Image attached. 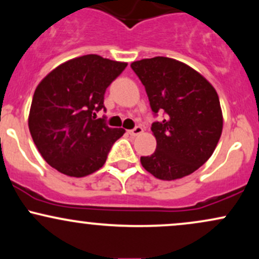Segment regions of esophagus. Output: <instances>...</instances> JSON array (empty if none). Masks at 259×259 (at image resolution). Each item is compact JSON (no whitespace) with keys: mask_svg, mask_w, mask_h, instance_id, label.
Listing matches in <instances>:
<instances>
[{"mask_svg":"<svg viewBox=\"0 0 259 259\" xmlns=\"http://www.w3.org/2000/svg\"><path fill=\"white\" fill-rule=\"evenodd\" d=\"M142 132H144V129L139 125V126H135L132 130H129V134L132 136H138V135H140V134H142Z\"/></svg>","mask_w":259,"mask_h":259,"instance_id":"34e87169","label":"esophagus"}]
</instances>
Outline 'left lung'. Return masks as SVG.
<instances>
[{"mask_svg":"<svg viewBox=\"0 0 259 259\" xmlns=\"http://www.w3.org/2000/svg\"><path fill=\"white\" fill-rule=\"evenodd\" d=\"M145 86L152 112L165 118L151 126L156 151L141 157L148 173L160 180H175L197 170L214 152L223 130L218 94L191 67L168 57L132 63Z\"/></svg>","mask_w":259,"mask_h":259,"instance_id":"8db88e82","label":"left lung"}]
</instances>
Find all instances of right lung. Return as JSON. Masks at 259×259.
I'll list each match as a JSON object with an SVG mask.
<instances>
[{
    "label": "right lung",
    "instance_id": "right-lung-1",
    "mask_svg": "<svg viewBox=\"0 0 259 259\" xmlns=\"http://www.w3.org/2000/svg\"><path fill=\"white\" fill-rule=\"evenodd\" d=\"M126 65L86 55L58 65L37 85L29 130L42 158L59 173L82 178L99 170L125 133L109 127L96 113L106 111V89Z\"/></svg>",
    "mask_w": 259,
    "mask_h": 259
}]
</instances>
